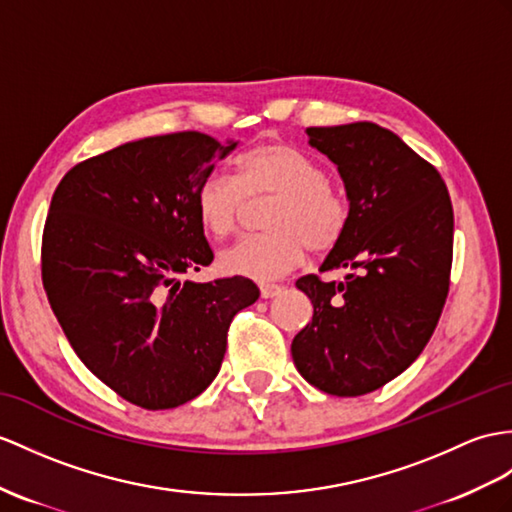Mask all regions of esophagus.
Segmentation results:
<instances>
[{
  "mask_svg": "<svg viewBox=\"0 0 512 512\" xmlns=\"http://www.w3.org/2000/svg\"><path fill=\"white\" fill-rule=\"evenodd\" d=\"M282 293V286L280 284H260V295H263L265 299H271Z\"/></svg>",
  "mask_w": 512,
  "mask_h": 512,
  "instance_id": "esophagus-1",
  "label": "esophagus"
}]
</instances>
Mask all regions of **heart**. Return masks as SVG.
I'll return each mask as SVG.
<instances>
[{"mask_svg":"<svg viewBox=\"0 0 512 512\" xmlns=\"http://www.w3.org/2000/svg\"><path fill=\"white\" fill-rule=\"evenodd\" d=\"M236 178L213 173L199 184L195 210L215 239L239 230L245 204L273 199L265 234L247 236L221 254L223 271L254 280H273L295 269L306 252L330 254L350 228L347 197L330 184L326 167L304 149L280 139L249 145L234 160Z\"/></svg>","mask_w":512,"mask_h":512,"instance_id":"obj_1","label":"heart"}]
</instances>
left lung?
<instances>
[{
    "label": "left lung",
    "mask_w": 512,
    "mask_h": 512,
    "mask_svg": "<svg viewBox=\"0 0 512 512\" xmlns=\"http://www.w3.org/2000/svg\"><path fill=\"white\" fill-rule=\"evenodd\" d=\"M306 132L339 169L352 219L321 265L345 269V280L308 273L295 282L313 302V321L291 354L319 391L358 397L413 365L439 323L454 254L452 199L441 173L378 123Z\"/></svg>",
    "instance_id": "8db88e82"
}]
</instances>
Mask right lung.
I'll list each match as a JSON object with an SVG mask.
<instances>
[{
	"label": "right lung",
	"mask_w": 512,
	"mask_h": 512,
	"mask_svg": "<svg viewBox=\"0 0 512 512\" xmlns=\"http://www.w3.org/2000/svg\"><path fill=\"white\" fill-rule=\"evenodd\" d=\"M234 147L195 130L147 136L78 162L54 191L41 243L49 306L82 363L134 406L202 393L234 315L260 295L243 276L184 280L215 258L195 193Z\"/></svg>",
	"instance_id": "obj_1"
}]
</instances>
